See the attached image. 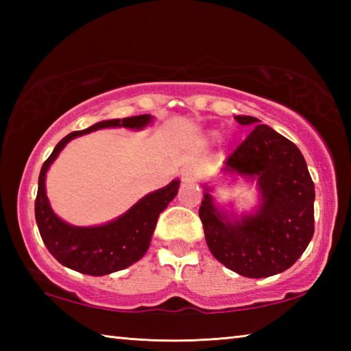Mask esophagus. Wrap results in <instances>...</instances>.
<instances>
[{"instance_id": "esophagus-1", "label": "esophagus", "mask_w": 351, "mask_h": 351, "mask_svg": "<svg viewBox=\"0 0 351 351\" xmlns=\"http://www.w3.org/2000/svg\"><path fill=\"white\" fill-rule=\"evenodd\" d=\"M198 175H199V171H198L197 167H195V165H189V167H186L181 171V178H182L184 182L197 181Z\"/></svg>"}]
</instances>
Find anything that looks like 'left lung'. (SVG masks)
<instances>
[{
	"mask_svg": "<svg viewBox=\"0 0 351 351\" xmlns=\"http://www.w3.org/2000/svg\"><path fill=\"white\" fill-rule=\"evenodd\" d=\"M254 130L226 159L224 171L257 180L260 204L237 217L213 203L204 186L199 218L206 243L219 263L237 274L261 278L293 266L314 234V182L304 154L257 117L235 116Z\"/></svg>",
	"mask_w": 351,
	"mask_h": 351,
	"instance_id": "obj_1",
	"label": "left lung"
}]
</instances>
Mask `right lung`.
Instances as JSON below:
<instances>
[{
  "instance_id": "obj_1",
  "label": "right lung",
  "mask_w": 351,
  "mask_h": 351,
  "mask_svg": "<svg viewBox=\"0 0 351 351\" xmlns=\"http://www.w3.org/2000/svg\"><path fill=\"white\" fill-rule=\"evenodd\" d=\"M152 121L153 117L150 114H141L97 122L90 128L64 136L45 161L38 176L35 219L47 251L54 255L58 263L82 274L97 277L125 269L145 255L159 213L176 197L180 180H173L169 186L145 195L132 209L112 221L102 226H91V228L73 226L56 215L47 199L45 180L51 164L56 161L71 139L100 128L123 127L141 130Z\"/></svg>"
}]
</instances>
